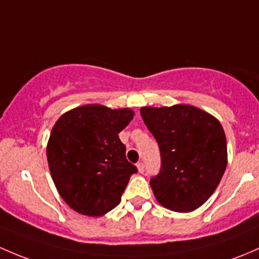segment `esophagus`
<instances>
[{
	"mask_svg": "<svg viewBox=\"0 0 259 259\" xmlns=\"http://www.w3.org/2000/svg\"><path fill=\"white\" fill-rule=\"evenodd\" d=\"M137 168H138V172L143 173L145 172V164H143L142 162H140V163H137Z\"/></svg>",
	"mask_w": 259,
	"mask_h": 259,
	"instance_id": "1",
	"label": "esophagus"
}]
</instances>
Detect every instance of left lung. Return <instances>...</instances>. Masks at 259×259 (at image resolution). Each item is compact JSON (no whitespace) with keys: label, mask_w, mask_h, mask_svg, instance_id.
<instances>
[{"label":"left lung","mask_w":259,"mask_h":259,"mask_svg":"<svg viewBox=\"0 0 259 259\" xmlns=\"http://www.w3.org/2000/svg\"><path fill=\"white\" fill-rule=\"evenodd\" d=\"M156 138L161 169L151 178L157 201L176 212H191L212 196L227 167V142L220 122L188 105L141 108Z\"/></svg>","instance_id":"obj_1"}]
</instances>
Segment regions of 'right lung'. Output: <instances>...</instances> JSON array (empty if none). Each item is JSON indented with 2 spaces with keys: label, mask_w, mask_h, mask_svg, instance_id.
<instances>
[{
  "label": "right lung",
  "mask_w": 259,
  "mask_h": 259,
  "mask_svg": "<svg viewBox=\"0 0 259 259\" xmlns=\"http://www.w3.org/2000/svg\"><path fill=\"white\" fill-rule=\"evenodd\" d=\"M132 118L128 108L87 105L56 122L47 159L58 193L72 209L98 217L119 204L130 177L137 173L118 137Z\"/></svg>",
  "instance_id": "add662e5"
}]
</instances>
